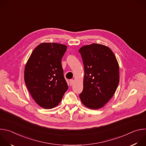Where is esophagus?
I'll list each match as a JSON object with an SVG mask.
<instances>
[{
	"label": "esophagus",
	"instance_id": "obj_1",
	"mask_svg": "<svg viewBox=\"0 0 146 146\" xmlns=\"http://www.w3.org/2000/svg\"><path fill=\"white\" fill-rule=\"evenodd\" d=\"M74 80H73V79H71V80H69V82H70V86H72V84H73V83H74Z\"/></svg>",
	"mask_w": 146,
	"mask_h": 146
}]
</instances>
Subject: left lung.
Masks as SVG:
<instances>
[{"label":"left lung","mask_w":146,"mask_h":146,"mask_svg":"<svg viewBox=\"0 0 146 146\" xmlns=\"http://www.w3.org/2000/svg\"><path fill=\"white\" fill-rule=\"evenodd\" d=\"M84 67L81 102L91 109H100L112 98L119 84V65L111 50L99 44L81 47L78 51Z\"/></svg>","instance_id":"obj_1"}]
</instances>
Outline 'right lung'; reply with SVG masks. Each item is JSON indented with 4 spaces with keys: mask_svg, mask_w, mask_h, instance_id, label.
<instances>
[{
    "mask_svg": "<svg viewBox=\"0 0 146 146\" xmlns=\"http://www.w3.org/2000/svg\"><path fill=\"white\" fill-rule=\"evenodd\" d=\"M66 49L64 44L41 43L34 49L26 64L25 84L36 103L44 109L57 106L68 89L61 65Z\"/></svg>",
    "mask_w": 146,
    "mask_h": 146,
    "instance_id": "right-lung-1",
    "label": "right lung"
}]
</instances>
